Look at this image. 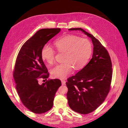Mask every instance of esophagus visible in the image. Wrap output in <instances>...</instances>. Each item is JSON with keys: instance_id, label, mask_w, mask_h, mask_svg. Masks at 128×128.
<instances>
[{"instance_id": "34e87169", "label": "esophagus", "mask_w": 128, "mask_h": 128, "mask_svg": "<svg viewBox=\"0 0 128 128\" xmlns=\"http://www.w3.org/2000/svg\"><path fill=\"white\" fill-rule=\"evenodd\" d=\"M62 85H65L66 84V82L65 81V80H62Z\"/></svg>"}]
</instances>
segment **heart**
<instances>
[{"mask_svg":"<svg viewBox=\"0 0 128 128\" xmlns=\"http://www.w3.org/2000/svg\"><path fill=\"white\" fill-rule=\"evenodd\" d=\"M54 46L58 52H64V63L56 65L51 70L52 76L64 79L72 72L73 68L79 70L88 63L92 52V45L86 38H81L73 35H65L58 38ZM56 52L48 44L42 49L41 56L46 62L53 64L55 60Z\"/></svg>","mask_w":128,"mask_h":128,"instance_id":"1","label":"heart"}]
</instances>
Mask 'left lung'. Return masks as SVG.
Instances as JSON below:
<instances>
[{
    "mask_svg": "<svg viewBox=\"0 0 128 128\" xmlns=\"http://www.w3.org/2000/svg\"><path fill=\"white\" fill-rule=\"evenodd\" d=\"M68 30L82 31L91 38L94 46L90 62L75 76L69 77L66 82L70 108L85 115L94 111L108 94L112 79V63L108 51L92 35L82 28Z\"/></svg>",
    "mask_w": 128,
    "mask_h": 128,
    "instance_id": "obj_1",
    "label": "left lung"
}]
</instances>
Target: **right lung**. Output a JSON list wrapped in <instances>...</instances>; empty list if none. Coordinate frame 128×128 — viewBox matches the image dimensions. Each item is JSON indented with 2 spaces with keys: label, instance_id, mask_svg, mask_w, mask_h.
Instances as JSON below:
<instances>
[{
  "label": "right lung",
  "instance_id": "1",
  "mask_svg": "<svg viewBox=\"0 0 128 128\" xmlns=\"http://www.w3.org/2000/svg\"><path fill=\"white\" fill-rule=\"evenodd\" d=\"M60 30H39L22 46L16 59L13 78L17 92L23 105L35 114L44 113L52 108L56 93L62 85L58 79L38 83L40 78L46 80L49 76L41 56L42 49Z\"/></svg>",
  "mask_w": 128,
  "mask_h": 128
}]
</instances>
